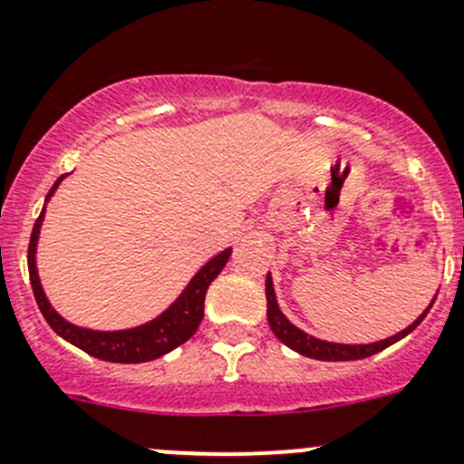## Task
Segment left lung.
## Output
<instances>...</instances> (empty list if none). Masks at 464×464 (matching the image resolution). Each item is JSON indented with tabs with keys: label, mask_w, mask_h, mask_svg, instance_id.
I'll list each match as a JSON object with an SVG mask.
<instances>
[{
	"label": "left lung",
	"mask_w": 464,
	"mask_h": 464,
	"mask_svg": "<svg viewBox=\"0 0 464 464\" xmlns=\"http://www.w3.org/2000/svg\"><path fill=\"white\" fill-rule=\"evenodd\" d=\"M437 298V295H435ZM435 298L430 300V304L423 310V314L419 316L416 321L404 328V331L395 333V335L386 337V340H379V342H370V344H342V342H328V340H321V337L310 335V333H304L303 328L291 324L286 319L282 310H279V303H277V294H275V284H273V275L268 273L266 277V300H268V324H270V331L277 335L279 342L294 349V352L303 353L307 358H314V361H361V358L367 356H374V353L383 352L386 346L395 344L398 340L407 337L409 333L414 331L416 325L425 319V314L430 312Z\"/></svg>",
	"instance_id": "8db88e82"
}]
</instances>
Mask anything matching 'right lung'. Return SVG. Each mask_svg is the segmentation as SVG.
<instances>
[{
    "label": "right lung",
    "mask_w": 464,
    "mask_h": 464,
    "mask_svg": "<svg viewBox=\"0 0 464 464\" xmlns=\"http://www.w3.org/2000/svg\"><path fill=\"white\" fill-rule=\"evenodd\" d=\"M66 175L57 178L55 185L50 187L48 196H45L44 210H41L34 228H32V237H29L27 249V266L29 279H32V289H34V298L36 303H39L41 314L48 321L50 328H53L62 340L71 342V344L82 349V352H87L90 356L108 362H148L154 361V358H161L164 353L173 352L175 346L185 344V342L196 333L198 324H201L208 286H210L212 279L222 273V268L227 266L228 256H231V247H227L224 252L212 256L206 266H201L198 273H196L185 289H182V294L178 295L160 316H154V319L145 321V324L133 325V328H122V331H97V328H85V325L71 324V321L64 319L48 300V295H45L44 291V284H41L39 268H36V247H39V236L45 219V208H48V201L55 196L57 187L62 185V180H64Z\"/></svg>",
    "instance_id": "add662e5"
}]
</instances>
